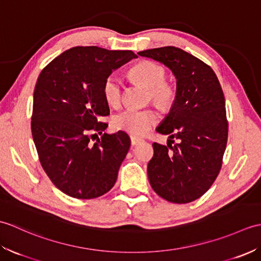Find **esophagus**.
Instances as JSON below:
<instances>
[{"label":"esophagus","instance_id":"esophagus-1","mask_svg":"<svg viewBox=\"0 0 261 261\" xmlns=\"http://www.w3.org/2000/svg\"><path fill=\"white\" fill-rule=\"evenodd\" d=\"M143 140L142 139H139V138H135V137H131V145L132 146H137L139 145V143H141Z\"/></svg>","mask_w":261,"mask_h":261}]
</instances>
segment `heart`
<instances>
[{
  "label": "heart",
  "instance_id": "heart-1",
  "mask_svg": "<svg viewBox=\"0 0 261 261\" xmlns=\"http://www.w3.org/2000/svg\"><path fill=\"white\" fill-rule=\"evenodd\" d=\"M131 80L145 85L149 90V98L160 109L170 108L176 98V90L171 83L166 81V70L162 65L150 60H142L129 70ZM103 97L109 105L118 108L122 99V83L119 77L111 74L102 86ZM159 115L152 109H127L114 115V129L124 131L131 136L140 137L157 123Z\"/></svg>",
  "mask_w": 261,
  "mask_h": 261
}]
</instances>
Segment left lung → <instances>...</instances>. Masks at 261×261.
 <instances>
[{
	"label": "left lung",
	"mask_w": 261,
	"mask_h": 261,
	"mask_svg": "<svg viewBox=\"0 0 261 261\" xmlns=\"http://www.w3.org/2000/svg\"><path fill=\"white\" fill-rule=\"evenodd\" d=\"M138 55L167 66L177 80L175 102L157 132L178 143H152L149 181L166 201L193 202L212 186L222 166L228 141L222 87L208 65L180 48L148 49Z\"/></svg>",
	"instance_id": "left-lung-1"
}]
</instances>
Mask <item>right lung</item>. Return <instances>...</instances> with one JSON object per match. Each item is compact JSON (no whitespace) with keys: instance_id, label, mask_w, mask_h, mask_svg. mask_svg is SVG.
Returning a JSON list of instances; mask_svg holds the SVG:
<instances>
[{"instance_id":"right-lung-1","label":"right lung","mask_w":261,"mask_h":261,"mask_svg":"<svg viewBox=\"0 0 261 261\" xmlns=\"http://www.w3.org/2000/svg\"><path fill=\"white\" fill-rule=\"evenodd\" d=\"M137 55L96 46L74 47L41 70L33 92L31 132L43 170L68 196L90 199L108 193L130 148L125 132L103 134L110 114L102 86ZM102 134L95 144L89 140Z\"/></svg>"}]
</instances>
